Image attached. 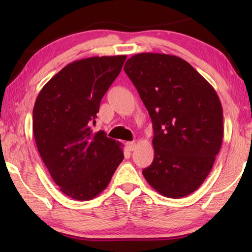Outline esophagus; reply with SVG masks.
<instances>
[{"mask_svg": "<svg viewBox=\"0 0 252 252\" xmlns=\"http://www.w3.org/2000/svg\"><path fill=\"white\" fill-rule=\"evenodd\" d=\"M126 148H127V151H130V152H133L135 149V147H136V143L135 142H127L126 144Z\"/></svg>", "mask_w": 252, "mask_h": 252, "instance_id": "1", "label": "esophagus"}]
</instances>
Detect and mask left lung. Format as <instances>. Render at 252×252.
<instances>
[{
  "instance_id": "obj_1",
  "label": "left lung",
  "mask_w": 252,
  "mask_h": 252,
  "mask_svg": "<svg viewBox=\"0 0 252 252\" xmlns=\"http://www.w3.org/2000/svg\"><path fill=\"white\" fill-rule=\"evenodd\" d=\"M125 71L152 118L153 163L143 170L148 184L168 198L199 187L223 140V109L212 85L182 58L140 53Z\"/></svg>"
}]
</instances>
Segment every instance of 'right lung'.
Segmentation results:
<instances>
[{"label":"right lung","mask_w":252,"mask_h":252,"mask_svg":"<svg viewBox=\"0 0 252 252\" xmlns=\"http://www.w3.org/2000/svg\"><path fill=\"white\" fill-rule=\"evenodd\" d=\"M126 60L118 55L72 62L35 99L32 129L37 151L61 191L72 199L87 201L100 194L125 157L121 143L91 126Z\"/></svg>","instance_id":"1"}]
</instances>
